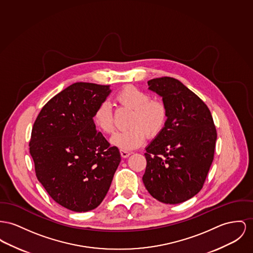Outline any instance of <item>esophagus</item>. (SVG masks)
<instances>
[{
	"mask_svg": "<svg viewBox=\"0 0 253 253\" xmlns=\"http://www.w3.org/2000/svg\"><path fill=\"white\" fill-rule=\"evenodd\" d=\"M120 153H121V156L124 157V158H126V157H128V156L131 154L130 152H126V151H123V150L120 151Z\"/></svg>",
	"mask_w": 253,
	"mask_h": 253,
	"instance_id": "obj_1",
	"label": "esophagus"
}]
</instances>
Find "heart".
Returning <instances> with one entry per match:
<instances>
[{
	"label": "heart",
	"instance_id": "obj_1",
	"mask_svg": "<svg viewBox=\"0 0 253 253\" xmlns=\"http://www.w3.org/2000/svg\"><path fill=\"white\" fill-rule=\"evenodd\" d=\"M115 101L123 107L133 110L130 119V128L119 131L111 138V144L123 151H131L141 146L146 133L149 137L159 134L164 128L168 110L163 101L152 100V96L132 85L123 87L115 95ZM93 122L96 127L105 134L115 129L111 105L102 101L95 109Z\"/></svg>",
	"mask_w": 253,
	"mask_h": 253
}]
</instances>
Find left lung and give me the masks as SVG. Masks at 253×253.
Returning <instances> with one entry per match:
<instances>
[{
	"label": "left lung",
	"instance_id": "left-lung-1",
	"mask_svg": "<svg viewBox=\"0 0 253 253\" xmlns=\"http://www.w3.org/2000/svg\"><path fill=\"white\" fill-rule=\"evenodd\" d=\"M148 85L162 97L168 119L146 148L143 182L157 201L181 203L202 190L214 159L216 127L207 105L179 81L163 77Z\"/></svg>",
	"mask_w": 253,
	"mask_h": 253
}]
</instances>
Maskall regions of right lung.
I'll return each instance as SVG.
<instances>
[{
	"label": "right lung",
	"mask_w": 253,
	"mask_h": 253,
	"mask_svg": "<svg viewBox=\"0 0 253 253\" xmlns=\"http://www.w3.org/2000/svg\"><path fill=\"white\" fill-rule=\"evenodd\" d=\"M110 92L109 85L76 83L51 98L34 122L30 153L36 177L71 211L97 208L121 161L118 148L110 147L93 122Z\"/></svg>",
	"instance_id": "right-lung-1"
}]
</instances>
